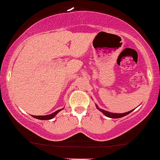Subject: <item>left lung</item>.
I'll list each match as a JSON object with an SVG mask.
<instances>
[{"label":"left lung","mask_w":160,"mask_h":160,"mask_svg":"<svg viewBox=\"0 0 160 160\" xmlns=\"http://www.w3.org/2000/svg\"><path fill=\"white\" fill-rule=\"evenodd\" d=\"M96 107L99 110V111H100L101 112H102L104 115L107 116L108 117H110V118H120V117H124V116H126L127 114H128V113H131V112L133 111L132 110V111H130L126 112V113H110V112L104 111V110L100 109V108H98V106H96Z\"/></svg>","instance_id":"8db88e82"}]
</instances>
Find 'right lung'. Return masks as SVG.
<instances>
[{"label": "right lung", "instance_id": "right-lung-1", "mask_svg": "<svg viewBox=\"0 0 160 160\" xmlns=\"http://www.w3.org/2000/svg\"><path fill=\"white\" fill-rule=\"evenodd\" d=\"M62 111L61 110H58V111H56V112H54V113H52V114H49V115H47V116H33V117H34V118L36 119H38V120H51V119H52L53 117L56 116L57 113H58V112H60Z\"/></svg>", "mask_w": 160, "mask_h": 160}]
</instances>
